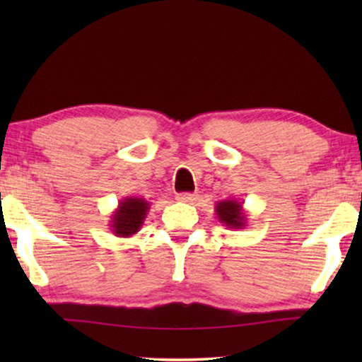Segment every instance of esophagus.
Listing matches in <instances>:
<instances>
[{"mask_svg":"<svg viewBox=\"0 0 362 362\" xmlns=\"http://www.w3.org/2000/svg\"><path fill=\"white\" fill-rule=\"evenodd\" d=\"M176 199L180 202H194L197 199V194H192V192H180L176 196Z\"/></svg>","mask_w":362,"mask_h":362,"instance_id":"34e87169","label":"esophagus"}]
</instances>
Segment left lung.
Segmentation results:
<instances>
[{"mask_svg":"<svg viewBox=\"0 0 362 362\" xmlns=\"http://www.w3.org/2000/svg\"><path fill=\"white\" fill-rule=\"evenodd\" d=\"M216 216L222 226L227 229L240 230L247 226V211L244 209V201L222 199L216 204Z\"/></svg>","mask_w":362,"mask_h":362,"instance_id":"1","label":"left lung"}]
</instances>
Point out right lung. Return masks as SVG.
<instances>
[{"mask_svg": "<svg viewBox=\"0 0 362 362\" xmlns=\"http://www.w3.org/2000/svg\"><path fill=\"white\" fill-rule=\"evenodd\" d=\"M150 211V202L141 197L127 196L118 202L117 209L110 214V230L117 237H132L141 229Z\"/></svg>", "mask_w": 362, "mask_h": 362, "instance_id": "obj_1", "label": "right lung"}]
</instances>
